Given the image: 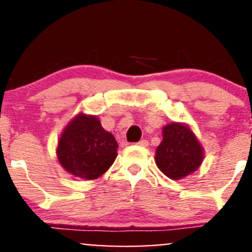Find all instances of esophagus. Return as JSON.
<instances>
[{
  "instance_id": "obj_1",
  "label": "esophagus",
  "mask_w": 252,
  "mask_h": 252,
  "mask_svg": "<svg viewBox=\"0 0 252 252\" xmlns=\"http://www.w3.org/2000/svg\"><path fill=\"white\" fill-rule=\"evenodd\" d=\"M137 145H139V146H142V147H147L148 146V141L147 140H140L139 142H137Z\"/></svg>"
}]
</instances>
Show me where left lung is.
I'll use <instances>...</instances> for the list:
<instances>
[{"label":"left lung","instance_id":"obj_1","mask_svg":"<svg viewBox=\"0 0 252 252\" xmlns=\"http://www.w3.org/2000/svg\"><path fill=\"white\" fill-rule=\"evenodd\" d=\"M203 156V147L189 126L180 123L164 126L163 140L156 151V163L169 179H184L197 170Z\"/></svg>","mask_w":252,"mask_h":252}]
</instances>
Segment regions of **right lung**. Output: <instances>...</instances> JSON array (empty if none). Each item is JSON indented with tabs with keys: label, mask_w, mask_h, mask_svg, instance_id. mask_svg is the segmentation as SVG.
<instances>
[{
	"label": "right lung",
	"mask_w": 252,
	"mask_h": 252,
	"mask_svg": "<svg viewBox=\"0 0 252 252\" xmlns=\"http://www.w3.org/2000/svg\"><path fill=\"white\" fill-rule=\"evenodd\" d=\"M118 144L94 116L78 115L58 142V159L66 171L86 180L101 176L117 157Z\"/></svg>",
	"instance_id": "right-lung-1"
}]
</instances>
